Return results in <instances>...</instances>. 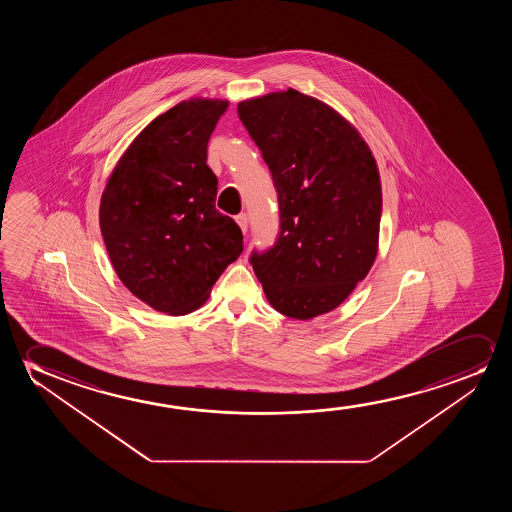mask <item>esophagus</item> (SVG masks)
<instances>
[{
    "label": "esophagus",
    "instance_id": "esophagus-1",
    "mask_svg": "<svg viewBox=\"0 0 512 512\" xmlns=\"http://www.w3.org/2000/svg\"><path fill=\"white\" fill-rule=\"evenodd\" d=\"M236 222H238L239 229H241L243 234H245L246 229H248V217H246L245 213L238 215V217H236Z\"/></svg>",
    "mask_w": 512,
    "mask_h": 512
}]
</instances>
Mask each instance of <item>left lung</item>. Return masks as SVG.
<instances>
[{"mask_svg": "<svg viewBox=\"0 0 512 512\" xmlns=\"http://www.w3.org/2000/svg\"><path fill=\"white\" fill-rule=\"evenodd\" d=\"M273 175L280 236L250 264L281 315L311 320L355 290L378 255L381 182L357 127L320 99L288 89L238 105Z\"/></svg>", "mask_w": 512, "mask_h": 512, "instance_id": "obj_1", "label": "left lung"}]
</instances>
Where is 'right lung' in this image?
I'll use <instances>...</instances> for the list:
<instances>
[{"instance_id":"add662e5","label":"right lung","mask_w":512,"mask_h":512,"mask_svg":"<svg viewBox=\"0 0 512 512\" xmlns=\"http://www.w3.org/2000/svg\"><path fill=\"white\" fill-rule=\"evenodd\" d=\"M229 101L192 98L159 115L127 147L106 182L99 225L113 269L155 311L201 308L243 252L238 224L215 208L208 141Z\"/></svg>"}]
</instances>
